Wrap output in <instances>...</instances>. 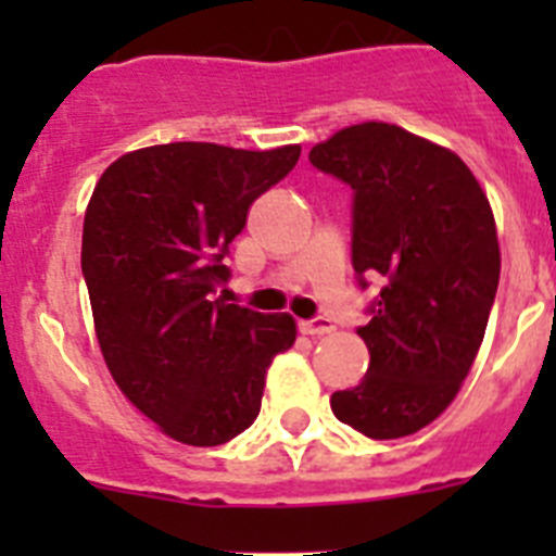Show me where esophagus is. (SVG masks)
I'll return each mask as SVG.
<instances>
[{"label":"esophagus","mask_w":556,"mask_h":556,"mask_svg":"<svg viewBox=\"0 0 556 556\" xmlns=\"http://www.w3.org/2000/svg\"><path fill=\"white\" fill-rule=\"evenodd\" d=\"M298 331L308 333V337H323V333L333 331V323L328 317H312V320L298 323Z\"/></svg>","instance_id":"obj_1"}]
</instances>
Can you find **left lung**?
I'll return each mask as SVG.
<instances>
[{
    "instance_id": "obj_1",
    "label": "left lung",
    "mask_w": 556,
    "mask_h": 556,
    "mask_svg": "<svg viewBox=\"0 0 556 556\" xmlns=\"http://www.w3.org/2000/svg\"><path fill=\"white\" fill-rule=\"evenodd\" d=\"M308 161L353 189V273L362 289L381 281L356 328L370 365L331 412L372 440L415 434L454 401L484 339L501 275L493 211L459 155L387 122L333 132Z\"/></svg>"
}]
</instances>
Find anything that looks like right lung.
<instances>
[{
    "instance_id": "1",
    "label": "right lung",
    "mask_w": 556,
    "mask_h": 556,
    "mask_svg": "<svg viewBox=\"0 0 556 556\" xmlns=\"http://www.w3.org/2000/svg\"><path fill=\"white\" fill-rule=\"evenodd\" d=\"M301 147L233 150L175 141L127 152L102 172L83 223L97 339L113 381L164 434L223 445L262 409L289 314L225 303V264L255 198L294 169Z\"/></svg>"
}]
</instances>
